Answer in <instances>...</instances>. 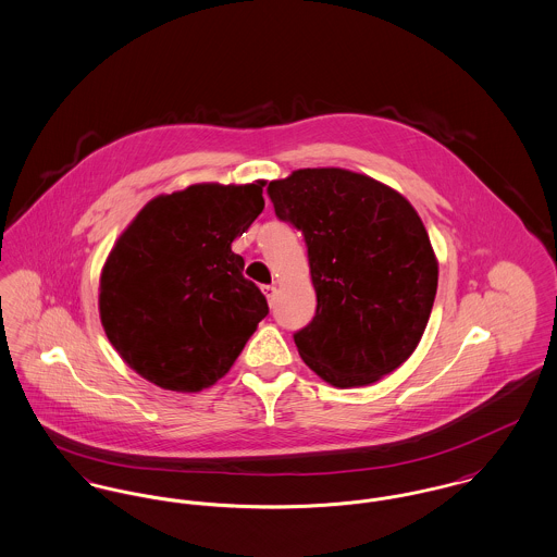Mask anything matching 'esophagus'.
Returning a JSON list of instances; mask_svg holds the SVG:
<instances>
[{"label": "esophagus", "mask_w": 557, "mask_h": 557, "mask_svg": "<svg viewBox=\"0 0 557 557\" xmlns=\"http://www.w3.org/2000/svg\"><path fill=\"white\" fill-rule=\"evenodd\" d=\"M262 293H264L267 300L273 305V299H275V286H273V284H267V286H262Z\"/></svg>", "instance_id": "obj_1"}]
</instances>
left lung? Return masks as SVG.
Segmentation results:
<instances>
[{"label":"left lung","instance_id":"obj_1","mask_svg":"<svg viewBox=\"0 0 557 557\" xmlns=\"http://www.w3.org/2000/svg\"><path fill=\"white\" fill-rule=\"evenodd\" d=\"M275 215L305 237L315 315L295 333L324 382H377L418 347L438 267L411 203L382 182L345 170H299L269 182Z\"/></svg>","mask_w":557,"mask_h":557}]
</instances>
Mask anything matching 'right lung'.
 I'll use <instances>...</instances> for the list:
<instances>
[{"label": "right lung", "mask_w": 557, "mask_h": 557, "mask_svg": "<svg viewBox=\"0 0 557 557\" xmlns=\"http://www.w3.org/2000/svg\"><path fill=\"white\" fill-rule=\"evenodd\" d=\"M264 182L195 184L152 199L101 273L110 343L144 380L175 392L218 382L269 313L231 250L264 208Z\"/></svg>", "instance_id": "right-lung-1"}]
</instances>
